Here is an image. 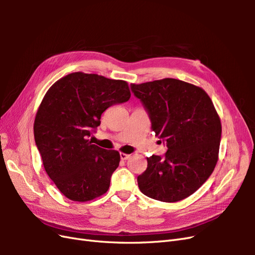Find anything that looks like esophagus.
<instances>
[{"instance_id":"obj_1","label":"esophagus","mask_w":255,"mask_h":255,"mask_svg":"<svg viewBox=\"0 0 255 255\" xmlns=\"http://www.w3.org/2000/svg\"><path fill=\"white\" fill-rule=\"evenodd\" d=\"M129 154H126V153H120V158L122 160H127L128 158H129Z\"/></svg>"}]
</instances>
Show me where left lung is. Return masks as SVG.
Masks as SVG:
<instances>
[{
    "label": "left lung",
    "mask_w": 255,
    "mask_h": 255,
    "mask_svg": "<svg viewBox=\"0 0 255 255\" xmlns=\"http://www.w3.org/2000/svg\"><path fill=\"white\" fill-rule=\"evenodd\" d=\"M130 89L168 148L164 157H146L148 167L137 177L138 187L158 201H181L202 186L217 164L219 116L202 88L180 80L130 84Z\"/></svg>",
    "instance_id": "left-lung-1"
}]
</instances>
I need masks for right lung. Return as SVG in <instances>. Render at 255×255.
Returning <instances> with one entry per match:
<instances>
[{"label": "right lung", "instance_id": "obj_1", "mask_svg": "<svg viewBox=\"0 0 255 255\" xmlns=\"http://www.w3.org/2000/svg\"><path fill=\"white\" fill-rule=\"evenodd\" d=\"M129 98L126 81L83 72L61 78L43 97L34 122L35 142L45 172L68 199L86 202L109 190L120 154L92 144L88 137L110 106Z\"/></svg>", "mask_w": 255, "mask_h": 255}]
</instances>
